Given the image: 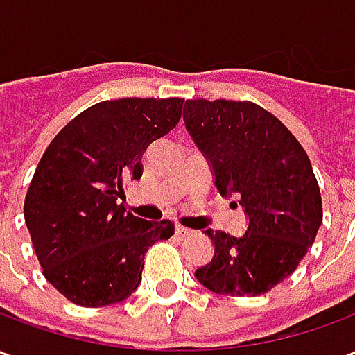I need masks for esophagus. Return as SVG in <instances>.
I'll list each match as a JSON object with an SVG mask.
<instances>
[{"mask_svg": "<svg viewBox=\"0 0 355 355\" xmlns=\"http://www.w3.org/2000/svg\"><path fill=\"white\" fill-rule=\"evenodd\" d=\"M175 234H177L178 238H190V236H192L193 232L190 230V228H184V226H180V224H177V226H175Z\"/></svg>", "mask_w": 355, "mask_h": 355, "instance_id": "1", "label": "esophagus"}]
</instances>
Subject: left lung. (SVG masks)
<instances>
[{
	"label": "left lung",
	"mask_w": 355,
	"mask_h": 355,
	"mask_svg": "<svg viewBox=\"0 0 355 355\" xmlns=\"http://www.w3.org/2000/svg\"><path fill=\"white\" fill-rule=\"evenodd\" d=\"M182 117L220 196H238L247 216L239 238L205 230L215 254L196 277L218 295H264L297 270L320 230L312 163L293 132L253 102L186 101Z\"/></svg>",
	"instance_id": "left-lung-1"
}]
</instances>
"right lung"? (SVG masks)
I'll list each match as a JSON object with an SVG mask.
<instances>
[{"label": "right lung", "mask_w": 355, "mask_h": 355, "mask_svg": "<svg viewBox=\"0 0 355 355\" xmlns=\"http://www.w3.org/2000/svg\"><path fill=\"white\" fill-rule=\"evenodd\" d=\"M182 98H119L83 110L53 139L24 200L47 282L73 304L121 302L142 279L144 253L175 234L171 220L125 213V180L148 146L180 121Z\"/></svg>", "instance_id": "right-lung-1"}]
</instances>
